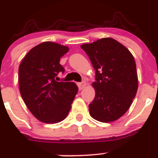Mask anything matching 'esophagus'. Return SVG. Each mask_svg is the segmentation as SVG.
<instances>
[{"instance_id":"obj_1","label":"esophagus","mask_w":158,"mask_h":158,"mask_svg":"<svg viewBox=\"0 0 158 158\" xmlns=\"http://www.w3.org/2000/svg\"><path fill=\"white\" fill-rule=\"evenodd\" d=\"M77 85H78V88H79V89H82L85 87L86 83L85 81H83L80 82V83H77Z\"/></svg>"}]
</instances>
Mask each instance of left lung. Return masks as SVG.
<instances>
[{
  "label": "left lung",
  "mask_w": 158,
  "mask_h": 158,
  "mask_svg": "<svg viewBox=\"0 0 158 158\" xmlns=\"http://www.w3.org/2000/svg\"><path fill=\"white\" fill-rule=\"evenodd\" d=\"M96 71L95 98L89 105L96 120L120 118L131 107L138 90L136 64L129 50L111 38L81 45Z\"/></svg>",
  "instance_id": "1"
}]
</instances>
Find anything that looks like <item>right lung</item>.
<instances>
[{
  "label": "right lung",
  "instance_id": "1",
  "mask_svg": "<svg viewBox=\"0 0 158 158\" xmlns=\"http://www.w3.org/2000/svg\"><path fill=\"white\" fill-rule=\"evenodd\" d=\"M69 48L45 42L29 51L19 67V86L27 108L41 122L55 123L65 119L78 92L74 82L58 81L65 69L60 58Z\"/></svg>",
  "mask_w": 158,
  "mask_h": 158
}]
</instances>
